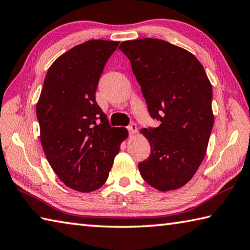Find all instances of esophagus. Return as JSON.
<instances>
[{"label": "esophagus", "instance_id": "obj_1", "mask_svg": "<svg viewBox=\"0 0 250 250\" xmlns=\"http://www.w3.org/2000/svg\"><path fill=\"white\" fill-rule=\"evenodd\" d=\"M126 128H128L130 135H133L135 132H137V125H135L134 122H130V125L126 126Z\"/></svg>", "mask_w": 250, "mask_h": 250}]
</instances>
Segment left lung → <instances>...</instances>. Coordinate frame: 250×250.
<instances>
[{"instance_id":"8db88e82","label":"left lung","mask_w":250,"mask_h":250,"mask_svg":"<svg viewBox=\"0 0 250 250\" xmlns=\"http://www.w3.org/2000/svg\"><path fill=\"white\" fill-rule=\"evenodd\" d=\"M147 109L157 128L142 129L151 145L139 170L160 191L183 187L206 155L214 117L212 86L198 59L165 40L143 38L121 42Z\"/></svg>"}]
</instances>
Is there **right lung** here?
Returning a JSON list of instances; mask_svg holds the SVG:
<instances>
[{"label": "right lung", "mask_w": 250, "mask_h": 250, "mask_svg": "<svg viewBox=\"0 0 250 250\" xmlns=\"http://www.w3.org/2000/svg\"><path fill=\"white\" fill-rule=\"evenodd\" d=\"M119 42L88 40L49 67L36 108L40 141L63 184L81 192L97 190L108 178L128 131L111 128L96 103L98 81Z\"/></svg>", "instance_id": "obj_1"}]
</instances>
